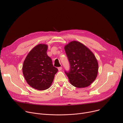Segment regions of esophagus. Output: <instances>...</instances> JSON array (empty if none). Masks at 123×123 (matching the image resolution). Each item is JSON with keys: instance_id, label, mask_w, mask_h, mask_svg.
Listing matches in <instances>:
<instances>
[{"instance_id": "34e87169", "label": "esophagus", "mask_w": 123, "mask_h": 123, "mask_svg": "<svg viewBox=\"0 0 123 123\" xmlns=\"http://www.w3.org/2000/svg\"><path fill=\"white\" fill-rule=\"evenodd\" d=\"M58 70H59V71H61L62 69V68L61 67H59L58 68Z\"/></svg>"}]
</instances>
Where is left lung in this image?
Segmentation results:
<instances>
[{
	"label": "left lung",
	"mask_w": 123,
	"mask_h": 123,
	"mask_svg": "<svg viewBox=\"0 0 123 123\" xmlns=\"http://www.w3.org/2000/svg\"><path fill=\"white\" fill-rule=\"evenodd\" d=\"M64 49L70 64V71H65L70 83L79 88L89 86L98 73V63L95 55L85 45L77 41L70 42Z\"/></svg>",
	"instance_id": "obj_1"
}]
</instances>
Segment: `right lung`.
I'll return each instance as SVG.
<instances>
[{"mask_svg": "<svg viewBox=\"0 0 123 123\" xmlns=\"http://www.w3.org/2000/svg\"><path fill=\"white\" fill-rule=\"evenodd\" d=\"M47 44H38L28 53L22 66L23 74L28 84L40 91L51 86L58 71L47 55Z\"/></svg>", "mask_w": 123, "mask_h": 123, "instance_id": "add662e5", "label": "right lung"}]
</instances>
